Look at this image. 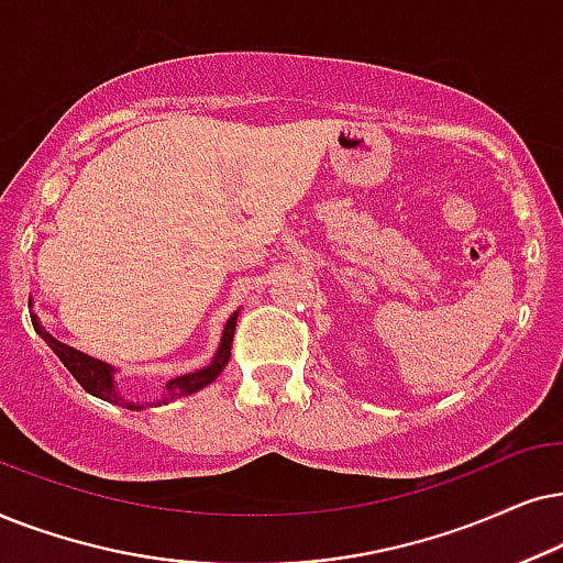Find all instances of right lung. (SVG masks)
I'll return each instance as SVG.
<instances>
[{
  "instance_id": "right-lung-1",
  "label": "right lung",
  "mask_w": 563,
  "mask_h": 563,
  "mask_svg": "<svg viewBox=\"0 0 563 563\" xmlns=\"http://www.w3.org/2000/svg\"><path fill=\"white\" fill-rule=\"evenodd\" d=\"M33 327L35 332L46 340V344L51 350L56 352L58 360L69 368V373L74 378L79 380V386L89 391L92 396H100L104 401H112V404H123V407L129 409H144V404H133V401H125L120 399L115 394V380H112V368L110 365L100 363V360L85 355V352L69 347V344L58 342L56 336H51L48 332H43V327L37 324V319L33 317ZM234 329H236V313L227 321V329H223V336H221V344H219V352H216L213 363L208 365L203 371H195V373H187V376H179V378H172L167 384V399H183V396H190L195 391H200V388L213 384L216 378L221 376V371L227 368L229 357H231V342H234ZM162 399V401H167Z\"/></svg>"
}]
</instances>
